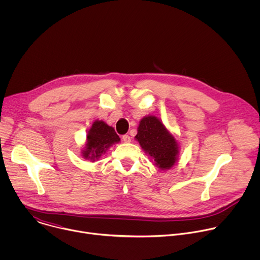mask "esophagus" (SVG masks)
<instances>
[{"label":"esophagus","mask_w":260,"mask_h":260,"mask_svg":"<svg viewBox=\"0 0 260 260\" xmlns=\"http://www.w3.org/2000/svg\"><path fill=\"white\" fill-rule=\"evenodd\" d=\"M122 141H123L124 143H129V142H131V137H129L128 135H123V136H122Z\"/></svg>","instance_id":"esophagus-1"}]
</instances>
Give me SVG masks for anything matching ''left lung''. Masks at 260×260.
I'll list each match as a JSON object with an SVG mask.
<instances>
[{
  "label": "left lung",
  "instance_id": "8db88e82",
  "mask_svg": "<svg viewBox=\"0 0 260 260\" xmlns=\"http://www.w3.org/2000/svg\"><path fill=\"white\" fill-rule=\"evenodd\" d=\"M135 138L142 149L152 157L159 170H170L175 166L179 154V145L157 117L148 115L142 118Z\"/></svg>",
  "mask_w": 260,
  "mask_h": 260
}]
</instances>
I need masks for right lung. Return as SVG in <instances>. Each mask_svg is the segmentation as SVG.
<instances>
[{
  "label": "right lung",
  "mask_w": 260,
  "mask_h": 260,
  "mask_svg": "<svg viewBox=\"0 0 260 260\" xmlns=\"http://www.w3.org/2000/svg\"><path fill=\"white\" fill-rule=\"evenodd\" d=\"M119 141L120 138L112 126H109L103 120H95L86 135V144L81 154L83 158L95 161L106 153L108 148Z\"/></svg>",
  "instance_id": "right-lung-1"
}]
</instances>
